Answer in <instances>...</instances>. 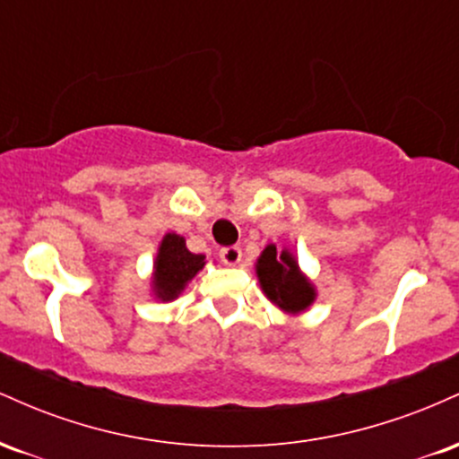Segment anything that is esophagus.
Here are the masks:
<instances>
[{"label": "esophagus", "mask_w": 459, "mask_h": 459, "mask_svg": "<svg viewBox=\"0 0 459 459\" xmlns=\"http://www.w3.org/2000/svg\"><path fill=\"white\" fill-rule=\"evenodd\" d=\"M220 259H222L226 265H237L241 261V247L239 246H226L220 250Z\"/></svg>", "instance_id": "esophagus-1"}]
</instances>
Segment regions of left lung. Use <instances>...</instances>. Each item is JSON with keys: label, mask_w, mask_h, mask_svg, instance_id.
<instances>
[{"label": "left lung", "mask_w": 459, "mask_h": 459, "mask_svg": "<svg viewBox=\"0 0 459 459\" xmlns=\"http://www.w3.org/2000/svg\"><path fill=\"white\" fill-rule=\"evenodd\" d=\"M256 276L267 299L289 315L302 313L317 298L315 287L299 270L296 256L289 250L278 252L273 244L256 259Z\"/></svg>", "instance_id": "left-lung-1"}]
</instances>
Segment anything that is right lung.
<instances>
[{
    "label": "right lung",
    "mask_w": 459,
    "mask_h": 459,
    "mask_svg": "<svg viewBox=\"0 0 459 459\" xmlns=\"http://www.w3.org/2000/svg\"><path fill=\"white\" fill-rule=\"evenodd\" d=\"M204 267V255L187 250L186 239L177 233H168L157 250L155 270H152V291L161 302H172L181 296L183 289Z\"/></svg>",
    "instance_id": "add662e5"
}]
</instances>
